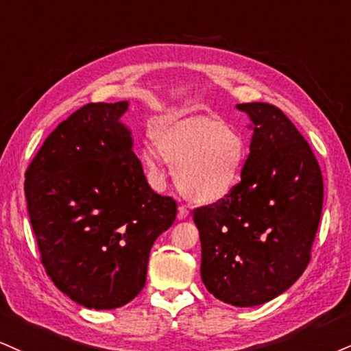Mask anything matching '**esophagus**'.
Instances as JSON below:
<instances>
[{"label": "esophagus", "mask_w": 351, "mask_h": 351, "mask_svg": "<svg viewBox=\"0 0 351 351\" xmlns=\"http://www.w3.org/2000/svg\"><path fill=\"white\" fill-rule=\"evenodd\" d=\"M177 218L187 219L189 218V210L185 208V206H179V210H177Z\"/></svg>", "instance_id": "1"}]
</instances>
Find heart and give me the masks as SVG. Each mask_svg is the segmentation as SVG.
Instances as JSON below:
<instances>
[{"label":"heart","instance_id":"b5f03b06","mask_svg":"<svg viewBox=\"0 0 351 351\" xmlns=\"http://www.w3.org/2000/svg\"><path fill=\"white\" fill-rule=\"evenodd\" d=\"M140 159L156 180L162 179L167 161L174 167L179 192L190 202L210 205L226 198L241 182L247 148L239 133L218 119L167 117L153 125Z\"/></svg>","mask_w":351,"mask_h":351}]
</instances>
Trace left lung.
<instances>
[{"label": "left lung", "mask_w": 351, "mask_h": 351, "mask_svg": "<svg viewBox=\"0 0 351 351\" xmlns=\"http://www.w3.org/2000/svg\"><path fill=\"white\" fill-rule=\"evenodd\" d=\"M252 130L241 182L223 200L193 210L202 281L215 298L250 308L300 278L322 213L321 167L278 107L237 104Z\"/></svg>", "instance_id": "obj_1"}]
</instances>
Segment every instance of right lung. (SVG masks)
<instances>
[{"mask_svg": "<svg viewBox=\"0 0 351 351\" xmlns=\"http://www.w3.org/2000/svg\"><path fill=\"white\" fill-rule=\"evenodd\" d=\"M128 101L81 107L43 141L24 192L42 263L88 309L127 304L146 283L154 241L177 203L153 192L122 122Z\"/></svg>", "mask_w": 351, "mask_h": 351, "instance_id": "right-lung-1", "label": "right lung"}]
</instances>
